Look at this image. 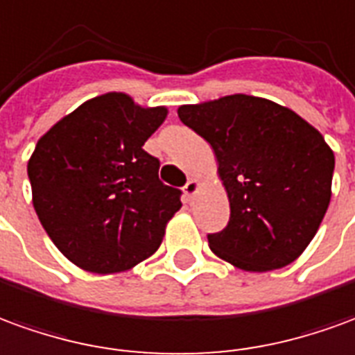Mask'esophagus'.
<instances>
[{
  "label": "esophagus",
  "mask_w": 355,
  "mask_h": 355,
  "mask_svg": "<svg viewBox=\"0 0 355 355\" xmlns=\"http://www.w3.org/2000/svg\"><path fill=\"white\" fill-rule=\"evenodd\" d=\"M198 187H200V182L198 180H189V182L185 183V187H183V193L187 195V197H195L197 195Z\"/></svg>",
  "instance_id": "esophagus-1"
}]
</instances>
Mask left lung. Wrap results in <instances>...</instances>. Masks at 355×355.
Returning a JSON list of instances; mask_svg holds the SVG:
<instances>
[{"instance_id":"obj_1","label":"left lung","mask_w":355,"mask_h":355,"mask_svg":"<svg viewBox=\"0 0 355 355\" xmlns=\"http://www.w3.org/2000/svg\"><path fill=\"white\" fill-rule=\"evenodd\" d=\"M178 116L205 137L230 198V223L208 235L216 256L245 271L293 263L331 202L334 155L294 110L252 95L182 105Z\"/></svg>"}]
</instances>
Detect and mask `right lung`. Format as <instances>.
<instances>
[{
	"mask_svg": "<svg viewBox=\"0 0 355 355\" xmlns=\"http://www.w3.org/2000/svg\"><path fill=\"white\" fill-rule=\"evenodd\" d=\"M168 114L110 92L40 137L28 160L32 202L55 246L92 273L132 270L157 252L182 191L158 180L143 149Z\"/></svg>",
	"mask_w": 355,
	"mask_h": 355,
	"instance_id": "1",
	"label": "right lung"
}]
</instances>
